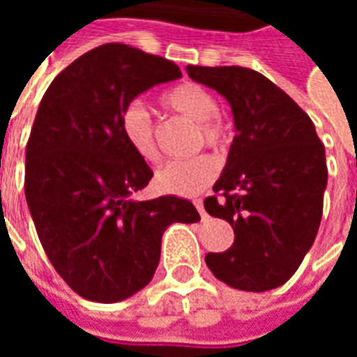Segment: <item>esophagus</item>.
<instances>
[{
    "label": "esophagus",
    "mask_w": 357,
    "mask_h": 357,
    "mask_svg": "<svg viewBox=\"0 0 357 357\" xmlns=\"http://www.w3.org/2000/svg\"><path fill=\"white\" fill-rule=\"evenodd\" d=\"M193 204L197 206V210H199V214H201L202 220H206V218H208V214L204 212V206H202V199H195Z\"/></svg>",
    "instance_id": "esophagus-1"
}]
</instances>
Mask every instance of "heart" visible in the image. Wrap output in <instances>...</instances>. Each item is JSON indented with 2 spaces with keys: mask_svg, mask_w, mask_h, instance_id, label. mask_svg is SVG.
Returning a JSON list of instances; mask_svg holds the SVG:
<instances>
[{
  "mask_svg": "<svg viewBox=\"0 0 357 357\" xmlns=\"http://www.w3.org/2000/svg\"><path fill=\"white\" fill-rule=\"evenodd\" d=\"M166 109L181 116L195 120V145L210 149H224L229 141V128L218 112V101L208 89L195 82H181L160 95ZM120 133L126 145L145 162L158 160L155 120L141 101L124 105L118 116ZM218 176V162L210 155H197L191 158L170 160L158 168L155 176L156 185L166 193L195 195L208 187Z\"/></svg>",
  "mask_w": 357,
  "mask_h": 357,
  "instance_id": "heart-1",
  "label": "heart"
}]
</instances>
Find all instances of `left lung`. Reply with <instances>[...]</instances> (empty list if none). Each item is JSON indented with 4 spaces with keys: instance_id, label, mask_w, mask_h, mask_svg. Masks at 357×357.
I'll use <instances>...</instances> for the list:
<instances>
[{
    "instance_id": "1",
    "label": "left lung",
    "mask_w": 357,
    "mask_h": 357,
    "mask_svg": "<svg viewBox=\"0 0 357 357\" xmlns=\"http://www.w3.org/2000/svg\"><path fill=\"white\" fill-rule=\"evenodd\" d=\"M199 84L229 101L237 135L204 199L229 222L233 245L206 266L233 289L264 292L287 283L314 245L327 187L325 147L314 122L283 89L245 66H187Z\"/></svg>"
}]
</instances>
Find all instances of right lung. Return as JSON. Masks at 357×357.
Wrapping results in <instances>:
<instances>
[{"label": "right lung", "instance_id": "right-lung-1", "mask_svg": "<svg viewBox=\"0 0 357 357\" xmlns=\"http://www.w3.org/2000/svg\"><path fill=\"white\" fill-rule=\"evenodd\" d=\"M178 65L126 43L84 53L51 82L26 143L24 195L45 255L82 298L120 302L153 279L172 224L201 216L178 197L132 201L153 170L126 145L118 116Z\"/></svg>", "mask_w": 357, "mask_h": 357}]
</instances>
